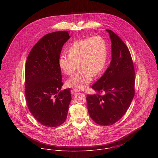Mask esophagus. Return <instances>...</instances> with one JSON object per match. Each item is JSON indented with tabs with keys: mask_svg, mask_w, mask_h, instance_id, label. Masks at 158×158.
Returning a JSON list of instances; mask_svg holds the SVG:
<instances>
[{
	"mask_svg": "<svg viewBox=\"0 0 158 158\" xmlns=\"http://www.w3.org/2000/svg\"><path fill=\"white\" fill-rule=\"evenodd\" d=\"M73 90L74 93H77V92H80V89H77V88H73Z\"/></svg>",
	"mask_w": 158,
	"mask_h": 158,
	"instance_id": "obj_1",
	"label": "esophagus"
}]
</instances>
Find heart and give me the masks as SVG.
Wrapping results in <instances>:
<instances>
[{"instance_id":"1","label":"heart","mask_w":158,"mask_h":158,"mask_svg":"<svg viewBox=\"0 0 158 158\" xmlns=\"http://www.w3.org/2000/svg\"><path fill=\"white\" fill-rule=\"evenodd\" d=\"M69 55L61 54L59 65L63 72L72 75L77 69L80 70L69 79L68 87L86 88L93 80L94 75H98L105 68L107 58V48L105 40L99 36L78 40L69 45Z\"/></svg>"}]
</instances>
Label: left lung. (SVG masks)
I'll return each instance as SVG.
<instances>
[{
    "label": "left lung",
    "mask_w": 158,
    "mask_h": 158,
    "mask_svg": "<svg viewBox=\"0 0 158 158\" xmlns=\"http://www.w3.org/2000/svg\"><path fill=\"white\" fill-rule=\"evenodd\" d=\"M106 30L112 43L111 61L103 75L92 86L97 94L86 97L91 118L102 126L113 125L122 117L131 105L135 91V68L130 52L115 33Z\"/></svg>",
    "instance_id": "obj_1"
}]
</instances>
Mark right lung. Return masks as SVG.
Returning a JSON list of instances; mask_svg holds the SVG:
<instances>
[{
    "label": "right lung",
    "mask_w": 158,
    "mask_h": 158,
    "mask_svg": "<svg viewBox=\"0 0 158 158\" xmlns=\"http://www.w3.org/2000/svg\"><path fill=\"white\" fill-rule=\"evenodd\" d=\"M68 31L47 34L30 51L25 63V95L33 117L47 127L63 124L72 100L70 89L63 85L59 58L70 38Z\"/></svg>",
    "instance_id": "obj_1"
}]
</instances>
